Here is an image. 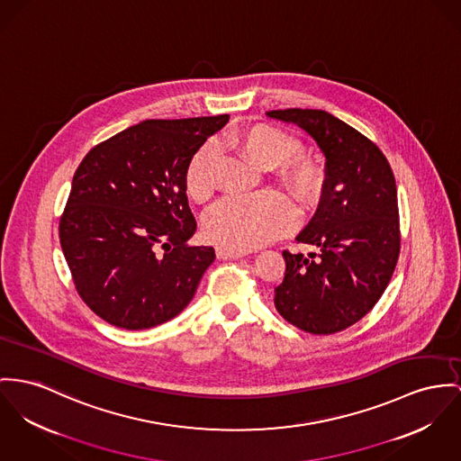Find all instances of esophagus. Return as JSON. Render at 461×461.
<instances>
[{"mask_svg":"<svg viewBox=\"0 0 461 461\" xmlns=\"http://www.w3.org/2000/svg\"><path fill=\"white\" fill-rule=\"evenodd\" d=\"M246 256V250L233 248H217V258L219 259H237Z\"/></svg>","mask_w":461,"mask_h":461,"instance_id":"34e87169","label":"esophagus"}]
</instances>
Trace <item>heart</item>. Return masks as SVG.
Segmentation results:
<instances>
[{
    "mask_svg": "<svg viewBox=\"0 0 461 461\" xmlns=\"http://www.w3.org/2000/svg\"><path fill=\"white\" fill-rule=\"evenodd\" d=\"M230 145L256 168L281 167V182L302 211H311L326 191L324 165L303 154L296 137L270 124H252L230 137ZM213 163L211 145L202 147L189 161L184 185L191 200L207 203L213 196ZM296 207L281 193H263L249 200H226L205 219L207 237L221 246L261 248L287 233L296 224Z\"/></svg>",
    "mask_w": 461,
    "mask_h": 461,
    "instance_id": "obj_1",
    "label": "heart"
}]
</instances>
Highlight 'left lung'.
<instances>
[{
  "label": "left lung",
  "mask_w": 461,
  "mask_h": 461,
  "mask_svg": "<svg viewBox=\"0 0 461 461\" xmlns=\"http://www.w3.org/2000/svg\"><path fill=\"white\" fill-rule=\"evenodd\" d=\"M318 142L328 184L318 211L296 237L309 254L287 249L276 309L293 326L331 335L366 316L383 296L400 254L396 184L383 150L324 110H270Z\"/></svg>",
  "instance_id": "left-lung-1"
}]
</instances>
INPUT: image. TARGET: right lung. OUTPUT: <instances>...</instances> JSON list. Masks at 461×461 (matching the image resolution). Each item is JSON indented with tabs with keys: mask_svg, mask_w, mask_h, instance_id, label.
<instances>
[{
	"mask_svg": "<svg viewBox=\"0 0 461 461\" xmlns=\"http://www.w3.org/2000/svg\"><path fill=\"white\" fill-rule=\"evenodd\" d=\"M228 119L143 121L95 145L78 165L59 240L78 296L108 324L152 328L193 300L215 252L189 244L196 221L184 176Z\"/></svg>",
	"mask_w": 461,
	"mask_h": 461,
	"instance_id": "right-lung-1",
	"label": "right lung"
}]
</instances>
